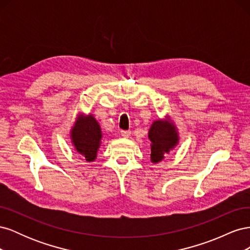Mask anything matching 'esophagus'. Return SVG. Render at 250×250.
<instances>
[{"instance_id": "esophagus-1", "label": "esophagus", "mask_w": 250, "mask_h": 250, "mask_svg": "<svg viewBox=\"0 0 250 250\" xmlns=\"http://www.w3.org/2000/svg\"><path fill=\"white\" fill-rule=\"evenodd\" d=\"M130 134H131V131H130V130H122V131H121V135H122V137L125 138V139L129 138Z\"/></svg>"}]
</instances>
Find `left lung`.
I'll return each mask as SVG.
<instances>
[{
  "label": "left lung",
  "mask_w": 250,
  "mask_h": 250,
  "mask_svg": "<svg viewBox=\"0 0 250 250\" xmlns=\"http://www.w3.org/2000/svg\"><path fill=\"white\" fill-rule=\"evenodd\" d=\"M148 138L151 142L150 160L153 164L162 162L165 155L169 154L179 143L177 128L170 116L153 121L148 132Z\"/></svg>",
  "instance_id": "1"
}]
</instances>
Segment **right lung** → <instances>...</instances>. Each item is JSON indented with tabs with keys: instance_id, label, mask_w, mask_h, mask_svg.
<instances>
[{
	"instance_id": "add662e5",
	"label": "right lung",
	"mask_w": 250,
	"mask_h": 250,
	"mask_svg": "<svg viewBox=\"0 0 250 250\" xmlns=\"http://www.w3.org/2000/svg\"><path fill=\"white\" fill-rule=\"evenodd\" d=\"M101 127L92 113H80L76 118L70 132L71 142L75 150L84 157L86 162H94L102 140Z\"/></svg>"
}]
</instances>
